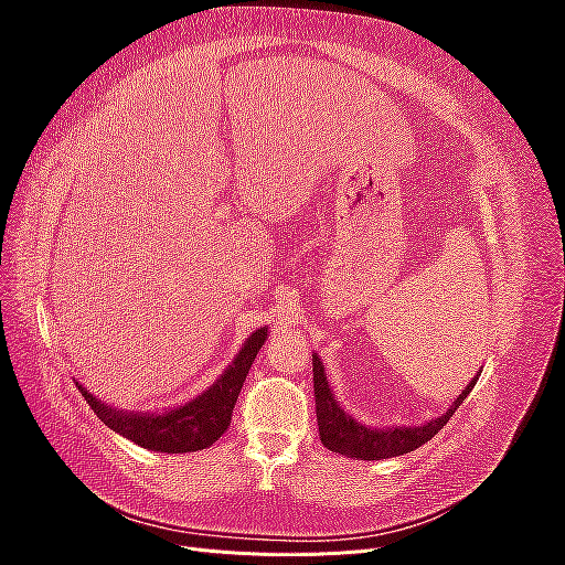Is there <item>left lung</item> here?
I'll return each mask as SVG.
<instances>
[{"mask_svg":"<svg viewBox=\"0 0 565 565\" xmlns=\"http://www.w3.org/2000/svg\"><path fill=\"white\" fill-rule=\"evenodd\" d=\"M478 382L476 377L459 393L448 413H443L436 419H429L422 426H391V429H372L358 419H353L344 407H341L330 391L328 377H324V365L318 355H313V391H316V415H318V431L322 446L358 459H386L398 457L403 452H413L415 448L431 440L443 426L448 424L455 409L465 403L471 388Z\"/></svg>","mask_w":565,"mask_h":565,"instance_id":"8db88e82","label":"left lung"}]
</instances>
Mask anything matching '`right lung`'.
<instances>
[{
  "instance_id": "add662e5",
  "label": "right lung",
  "mask_w": 565,
  "mask_h": 565,
  "mask_svg": "<svg viewBox=\"0 0 565 565\" xmlns=\"http://www.w3.org/2000/svg\"><path fill=\"white\" fill-rule=\"evenodd\" d=\"M266 337L268 328L252 332L241 353L235 355V361L207 391L185 405L164 409V413H125V409L100 403L82 384H77V388L108 429L134 440L136 446L172 455L204 450L224 436L231 426L237 393H241Z\"/></svg>"
}]
</instances>
